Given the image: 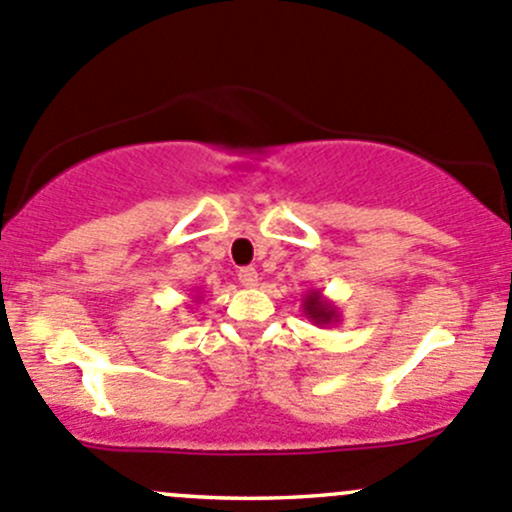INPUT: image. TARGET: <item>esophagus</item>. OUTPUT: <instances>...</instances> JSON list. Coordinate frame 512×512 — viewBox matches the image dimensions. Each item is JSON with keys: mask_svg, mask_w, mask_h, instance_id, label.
Returning <instances> with one entry per match:
<instances>
[{"mask_svg": "<svg viewBox=\"0 0 512 512\" xmlns=\"http://www.w3.org/2000/svg\"><path fill=\"white\" fill-rule=\"evenodd\" d=\"M239 283H241V286H246V288L258 286V271H256V268H241Z\"/></svg>", "mask_w": 512, "mask_h": 512, "instance_id": "esophagus-1", "label": "esophagus"}]
</instances>
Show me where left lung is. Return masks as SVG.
<instances>
[{"instance_id": "obj_1", "label": "left lung", "mask_w": 512, "mask_h": 512, "mask_svg": "<svg viewBox=\"0 0 512 512\" xmlns=\"http://www.w3.org/2000/svg\"><path fill=\"white\" fill-rule=\"evenodd\" d=\"M303 316L308 318V321H313L316 326H333V323L341 321V313H338L336 303L328 301L326 296H323V291H318V288H311V291L303 296Z\"/></svg>"}]
</instances>
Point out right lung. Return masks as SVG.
Here are the masks:
<instances>
[{
	"mask_svg": "<svg viewBox=\"0 0 512 512\" xmlns=\"http://www.w3.org/2000/svg\"><path fill=\"white\" fill-rule=\"evenodd\" d=\"M201 296H191V303H199Z\"/></svg>",
	"mask_w": 512,
	"mask_h": 512,
	"instance_id": "right-lung-1",
	"label": "right lung"
}]
</instances>
